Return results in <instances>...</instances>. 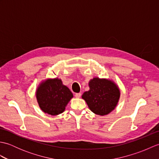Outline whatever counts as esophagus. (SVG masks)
<instances>
[{
	"mask_svg": "<svg viewBox=\"0 0 159 159\" xmlns=\"http://www.w3.org/2000/svg\"><path fill=\"white\" fill-rule=\"evenodd\" d=\"M80 96H81V93H75V97L76 98H80Z\"/></svg>",
	"mask_w": 159,
	"mask_h": 159,
	"instance_id": "esophagus-1",
	"label": "esophagus"
}]
</instances>
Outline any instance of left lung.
Masks as SVG:
<instances>
[{"mask_svg": "<svg viewBox=\"0 0 159 159\" xmlns=\"http://www.w3.org/2000/svg\"><path fill=\"white\" fill-rule=\"evenodd\" d=\"M90 89L83 94L89 109L93 113L104 116L111 112L120 98V90L113 82L94 78L89 83Z\"/></svg>", "mask_w": 159, "mask_h": 159, "instance_id": "left-lung-1", "label": "left lung"}]
</instances>
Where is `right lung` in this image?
Masks as SVG:
<instances>
[{"label": "right lung", "mask_w": 159, "mask_h": 159, "mask_svg": "<svg viewBox=\"0 0 159 159\" xmlns=\"http://www.w3.org/2000/svg\"><path fill=\"white\" fill-rule=\"evenodd\" d=\"M36 96L43 112L56 116L63 112L73 95L61 80L55 79L42 83L37 90Z\"/></svg>", "instance_id": "1"}]
</instances>
